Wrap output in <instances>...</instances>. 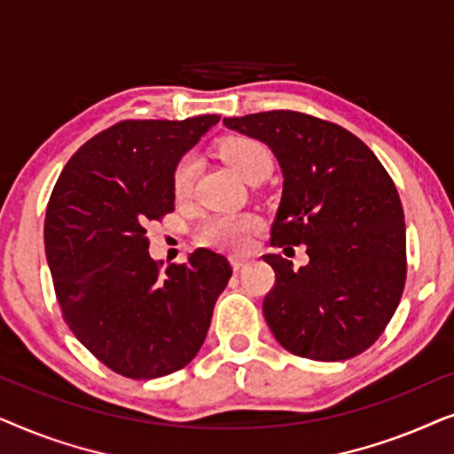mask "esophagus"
<instances>
[{
    "label": "esophagus",
    "instance_id": "1",
    "mask_svg": "<svg viewBox=\"0 0 454 454\" xmlns=\"http://www.w3.org/2000/svg\"><path fill=\"white\" fill-rule=\"evenodd\" d=\"M246 264H247V260H246V258H239V256H233V258H231V266H233V270H235V272L244 269Z\"/></svg>",
    "mask_w": 454,
    "mask_h": 454
}]
</instances>
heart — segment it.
I'll return each instance as SVG.
<instances>
[{"mask_svg":"<svg viewBox=\"0 0 454 454\" xmlns=\"http://www.w3.org/2000/svg\"><path fill=\"white\" fill-rule=\"evenodd\" d=\"M221 157L241 179H250L260 171H270V153L258 140L246 138V136H235L221 145ZM198 173V160L194 154H185L173 167L171 190L176 198L190 196L194 188ZM262 221L254 213H227V215H210L202 221L198 229V239L200 244L216 247L225 252L244 250L250 241L252 233H256Z\"/></svg>","mask_w":454,"mask_h":454,"instance_id":"1","label":"heart"}]
</instances>
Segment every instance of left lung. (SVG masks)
Here are the masks:
<instances>
[{
    "label": "left lung",
    "mask_w": 454,
    "mask_h": 454,
    "mask_svg": "<svg viewBox=\"0 0 454 454\" xmlns=\"http://www.w3.org/2000/svg\"><path fill=\"white\" fill-rule=\"evenodd\" d=\"M229 129L264 142L283 171L270 246H306L294 270L266 254L275 287L262 312L275 339L316 362L356 357L376 343L407 277L399 192L376 154L337 123L300 111L225 117Z\"/></svg>",
    "instance_id": "1"
}]
</instances>
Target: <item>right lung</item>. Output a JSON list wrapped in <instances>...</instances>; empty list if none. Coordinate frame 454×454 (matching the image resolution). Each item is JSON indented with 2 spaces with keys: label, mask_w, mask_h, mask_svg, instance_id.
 Instances as JSON below:
<instances>
[{
  "label": "right lung",
  "mask_w": 454,
  "mask_h": 454,
  "mask_svg": "<svg viewBox=\"0 0 454 454\" xmlns=\"http://www.w3.org/2000/svg\"><path fill=\"white\" fill-rule=\"evenodd\" d=\"M126 120L74 153L49 198L45 254L61 316L117 374L151 380L188 365L207 339L227 258L196 250L160 270L146 225L173 210V167L219 121Z\"/></svg>",
  "instance_id": "add662e5"
}]
</instances>
